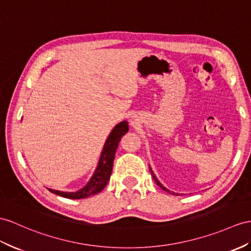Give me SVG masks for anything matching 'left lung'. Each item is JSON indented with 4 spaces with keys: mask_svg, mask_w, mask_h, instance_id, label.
Returning a JSON list of instances; mask_svg holds the SVG:
<instances>
[{
    "mask_svg": "<svg viewBox=\"0 0 251 251\" xmlns=\"http://www.w3.org/2000/svg\"><path fill=\"white\" fill-rule=\"evenodd\" d=\"M150 168V167H149ZM150 173H151V176H152V178H153V180L156 182V184L158 185V186H160V187H162L163 189H164V191H166L167 193H170V191H169V189H167V188H165L162 184H161V183L160 182H158V180L156 179V176H154V174H153V172H152V170H151V168H150ZM173 194H175V193H173Z\"/></svg>",
    "mask_w": 251,
    "mask_h": 251,
    "instance_id": "1",
    "label": "left lung"
}]
</instances>
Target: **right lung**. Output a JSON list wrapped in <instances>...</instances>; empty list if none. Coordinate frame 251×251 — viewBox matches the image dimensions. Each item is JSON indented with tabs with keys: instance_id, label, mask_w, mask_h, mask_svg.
I'll list each match as a JSON object with an SVG mask.
<instances>
[{
	"instance_id": "add662e5",
	"label": "right lung",
	"mask_w": 251,
	"mask_h": 251,
	"mask_svg": "<svg viewBox=\"0 0 251 251\" xmlns=\"http://www.w3.org/2000/svg\"><path fill=\"white\" fill-rule=\"evenodd\" d=\"M127 131H129V126H127L126 121H122L114 127V130L109 134V136L105 142L104 148H103L99 161V165H98L94 176H91V179L89 180L86 186H84L79 191L75 193H64L54 191V189H49V191L58 195V196L69 199H83L100 193L106 186L109 178H111L116 150H117L121 137Z\"/></svg>"
}]
</instances>
